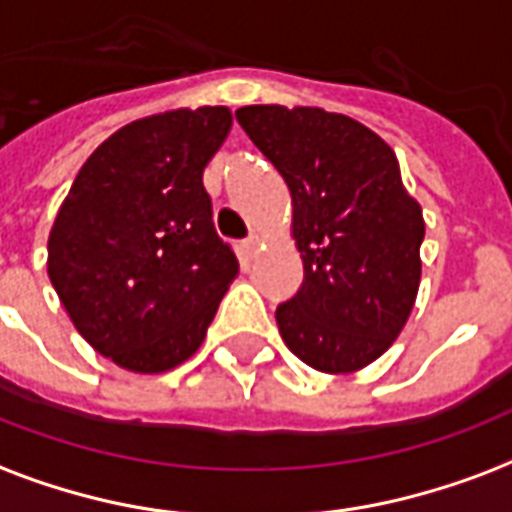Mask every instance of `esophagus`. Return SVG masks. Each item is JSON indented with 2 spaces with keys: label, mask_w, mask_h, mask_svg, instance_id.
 I'll return each mask as SVG.
<instances>
[{
  "label": "esophagus",
  "mask_w": 512,
  "mask_h": 512,
  "mask_svg": "<svg viewBox=\"0 0 512 512\" xmlns=\"http://www.w3.org/2000/svg\"><path fill=\"white\" fill-rule=\"evenodd\" d=\"M241 249H244V255H247V257H255L257 249H260V236H257V233H252L249 239H244Z\"/></svg>",
  "instance_id": "obj_1"
}]
</instances>
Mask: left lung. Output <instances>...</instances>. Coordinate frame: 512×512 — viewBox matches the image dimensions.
<instances>
[{
    "instance_id": "1",
    "label": "left lung",
    "mask_w": 512,
    "mask_h": 512,
    "mask_svg": "<svg viewBox=\"0 0 512 512\" xmlns=\"http://www.w3.org/2000/svg\"><path fill=\"white\" fill-rule=\"evenodd\" d=\"M292 195L303 284L276 306L287 349L322 373L378 360L411 317L421 279L424 217L392 147L319 107L236 109Z\"/></svg>"
}]
</instances>
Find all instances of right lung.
Masks as SVG:
<instances>
[{
  "label": "right lung",
  "instance_id": "add662e5",
  "mask_svg": "<svg viewBox=\"0 0 512 512\" xmlns=\"http://www.w3.org/2000/svg\"><path fill=\"white\" fill-rule=\"evenodd\" d=\"M230 123L228 107L128 123L93 150L58 209L50 282L77 333L120 368L163 373L193 357L239 273L204 187Z\"/></svg>",
  "mask_w": 512,
  "mask_h": 512
}]
</instances>
